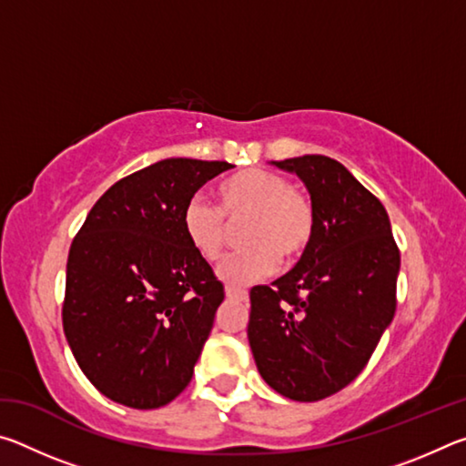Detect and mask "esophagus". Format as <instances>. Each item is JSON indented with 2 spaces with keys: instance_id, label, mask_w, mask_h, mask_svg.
Segmentation results:
<instances>
[{
  "instance_id": "obj_1",
  "label": "esophagus",
  "mask_w": 466,
  "mask_h": 466,
  "mask_svg": "<svg viewBox=\"0 0 466 466\" xmlns=\"http://www.w3.org/2000/svg\"><path fill=\"white\" fill-rule=\"evenodd\" d=\"M226 296L230 298V299H238V302H247L248 291L242 289V288H236V286H228L226 288Z\"/></svg>"
}]
</instances>
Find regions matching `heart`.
<instances>
[{
  "label": "heart",
  "instance_id": "heart-1",
  "mask_svg": "<svg viewBox=\"0 0 466 466\" xmlns=\"http://www.w3.org/2000/svg\"><path fill=\"white\" fill-rule=\"evenodd\" d=\"M218 208L195 195L180 214L185 238L205 261L222 257L230 224L242 226L247 247L232 252L218 275L232 286H248L271 275L283 263L306 255L317 234V209L309 193L291 187L281 172L244 168L218 185Z\"/></svg>",
  "mask_w": 466,
  "mask_h": 466
}]
</instances>
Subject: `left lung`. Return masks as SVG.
<instances>
[{"label": "left lung", "mask_w": 466, "mask_h": 466, "mask_svg": "<svg viewBox=\"0 0 466 466\" xmlns=\"http://www.w3.org/2000/svg\"><path fill=\"white\" fill-rule=\"evenodd\" d=\"M275 167L309 187L317 234L294 269L250 289L248 343L273 390L312 403L372 358L397 310L400 252L384 205L341 162L309 154Z\"/></svg>", "instance_id": "1"}]
</instances>
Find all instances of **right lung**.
<instances>
[{
	"label": "right lung",
	"mask_w": 466,
	"mask_h": 466,
	"mask_svg": "<svg viewBox=\"0 0 466 466\" xmlns=\"http://www.w3.org/2000/svg\"><path fill=\"white\" fill-rule=\"evenodd\" d=\"M230 168L168 157L133 172L94 203L69 247L63 330L86 378L115 403L157 409L191 382L224 286L180 214Z\"/></svg>",
	"instance_id": "obj_1"
}]
</instances>
